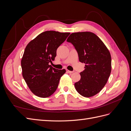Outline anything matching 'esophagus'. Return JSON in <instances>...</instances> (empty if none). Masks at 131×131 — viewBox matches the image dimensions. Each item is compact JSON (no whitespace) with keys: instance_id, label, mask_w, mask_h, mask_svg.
Listing matches in <instances>:
<instances>
[{"instance_id":"34e87169","label":"esophagus","mask_w":131,"mask_h":131,"mask_svg":"<svg viewBox=\"0 0 131 131\" xmlns=\"http://www.w3.org/2000/svg\"><path fill=\"white\" fill-rule=\"evenodd\" d=\"M66 71H67V73H69V74H72V73H73V71H70V70H67Z\"/></svg>"}]
</instances>
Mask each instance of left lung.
Returning <instances> with one entry per match:
<instances>
[{
	"instance_id": "left-lung-1",
	"label": "left lung",
	"mask_w": 131,
	"mask_h": 131,
	"mask_svg": "<svg viewBox=\"0 0 131 131\" xmlns=\"http://www.w3.org/2000/svg\"><path fill=\"white\" fill-rule=\"evenodd\" d=\"M67 41L77 51L79 61L85 64L80 73L81 79L74 86L77 92L85 97L99 93L108 81L112 70L109 51L100 38L90 31L73 33Z\"/></svg>"
}]
</instances>
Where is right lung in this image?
<instances>
[{
    "mask_svg": "<svg viewBox=\"0 0 131 131\" xmlns=\"http://www.w3.org/2000/svg\"><path fill=\"white\" fill-rule=\"evenodd\" d=\"M70 33L45 31L27 45L21 60L22 76L35 96L46 98L57 89L65 69L58 70L49 64L54 61L58 47Z\"/></svg>",
    "mask_w": 131,
    "mask_h": 131,
    "instance_id": "obj_1",
    "label": "right lung"
}]
</instances>
